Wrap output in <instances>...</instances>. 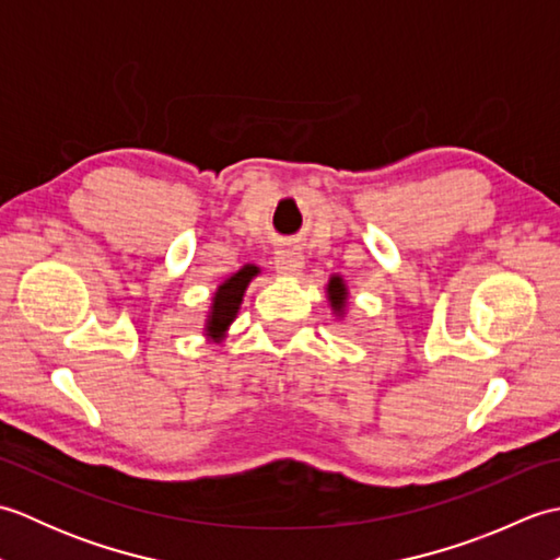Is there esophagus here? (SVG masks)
I'll return each instance as SVG.
<instances>
[{"instance_id": "obj_1", "label": "esophagus", "mask_w": 560, "mask_h": 560, "mask_svg": "<svg viewBox=\"0 0 560 560\" xmlns=\"http://www.w3.org/2000/svg\"><path fill=\"white\" fill-rule=\"evenodd\" d=\"M273 265H277V271L283 273V277H291V273H299L303 269L305 257L301 253V247L283 245L273 253Z\"/></svg>"}]
</instances>
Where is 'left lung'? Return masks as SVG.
I'll return each mask as SVG.
<instances>
[{
    "label": "left lung",
    "mask_w": 560,
    "mask_h": 560,
    "mask_svg": "<svg viewBox=\"0 0 560 560\" xmlns=\"http://www.w3.org/2000/svg\"><path fill=\"white\" fill-rule=\"evenodd\" d=\"M327 291H329V301H331V305H335V311H341L343 301H347V289H343L341 279L339 277H331Z\"/></svg>",
    "instance_id": "left-lung-1"
}]
</instances>
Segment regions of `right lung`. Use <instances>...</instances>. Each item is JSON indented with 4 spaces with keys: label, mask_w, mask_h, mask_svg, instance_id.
Returning a JSON list of instances; mask_svg holds the SVG:
<instances>
[{
    "label": "right lung",
    "mask_w": 560,
    "mask_h": 560,
    "mask_svg": "<svg viewBox=\"0 0 560 560\" xmlns=\"http://www.w3.org/2000/svg\"><path fill=\"white\" fill-rule=\"evenodd\" d=\"M257 267L255 265H245L241 271L233 273V277L221 283L217 295H213V305H211V315H209V335L219 337L233 323V317L237 313V305L243 301V293L247 289V283L253 277H257Z\"/></svg>",
    "instance_id": "obj_1"
}]
</instances>
